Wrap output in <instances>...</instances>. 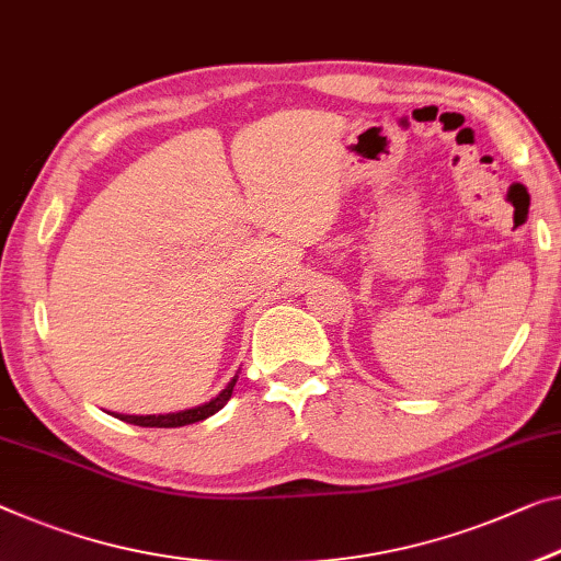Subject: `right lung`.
<instances>
[{"instance_id":"obj_1","label":"right lung","mask_w":561,"mask_h":561,"mask_svg":"<svg viewBox=\"0 0 561 561\" xmlns=\"http://www.w3.org/2000/svg\"><path fill=\"white\" fill-rule=\"evenodd\" d=\"M238 383V374L230 378L226 389H222L215 399L201 403V407H193V409H185V411H175V413H150V416H130V413H112V416L119 419V421H127V424H135V426H150V428H178V426H187V424H195V421H203L213 416L215 411H220L226 403L230 401L232 389H236Z\"/></svg>"}]
</instances>
